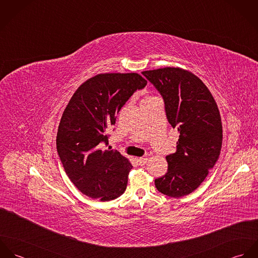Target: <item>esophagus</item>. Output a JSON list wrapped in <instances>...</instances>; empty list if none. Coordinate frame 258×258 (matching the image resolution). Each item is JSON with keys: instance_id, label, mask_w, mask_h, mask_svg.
<instances>
[{"instance_id": "1", "label": "esophagus", "mask_w": 258, "mask_h": 258, "mask_svg": "<svg viewBox=\"0 0 258 258\" xmlns=\"http://www.w3.org/2000/svg\"><path fill=\"white\" fill-rule=\"evenodd\" d=\"M138 162H139V165H141V166H144L146 163L148 162V158H139L138 159Z\"/></svg>"}]
</instances>
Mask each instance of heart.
<instances>
[{"mask_svg":"<svg viewBox=\"0 0 258 258\" xmlns=\"http://www.w3.org/2000/svg\"><path fill=\"white\" fill-rule=\"evenodd\" d=\"M151 98H154V97H152V96H149V97L145 98V99H151Z\"/></svg>","mask_w":258,"mask_h":258,"instance_id":"1","label":"heart"}]
</instances>
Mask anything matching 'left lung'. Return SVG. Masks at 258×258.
Masks as SVG:
<instances>
[{
  "label": "left lung",
  "mask_w": 258,
  "mask_h": 258,
  "mask_svg": "<svg viewBox=\"0 0 258 258\" xmlns=\"http://www.w3.org/2000/svg\"><path fill=\"white\" fill-rule=\"evenodd\" d=\"M163 96L169 123L180 133L177 151L168 155V172L155 180L157 189L171 198L192 192L219 160L222 125L217 102L206 84L181 68L143 72Z\"/></svg>",
  "instance_id": "obj_1"
}]
</instances>
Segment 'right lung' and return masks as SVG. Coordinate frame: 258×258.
I'll list each match as a JSON object with an SVG mask.
<instances>
[{"label":"right lung","instance_id":"right-lung-1","mask_svg":"<svg viewBox=\"0 0 258 258\" xmlns=\"http://www.w3.org/2000/svg\"><path fill=\"white\" fill-rule=\"evenodd\" d=\"M140 74H100L74 92L56 135V150L66 174L85 196L107 202L126 189L130 161L108 144L116 115L137 90L146 86Z\"/></svg>","mask_w":258,"mask_h":258}]
</instances>
